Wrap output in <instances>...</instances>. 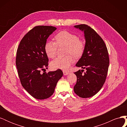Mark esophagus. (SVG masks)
<instances>
[{
    "mask_svg": "<svg viewBox=\"0 0 127 127\" xmlns=\"http://www.w3.org/2000/svg\"><path fill=\"white\" fill-rule=\"evenodd\" d=\"M63 73H64V75H67L69 74V72L68 71H65V70H63Z\"/></svg>",
    "mask_w": 127,
    "mask_h": 127,
    "instance_id": "1",
    "label": "esophagus"
}]
</instances>
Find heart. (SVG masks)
Here are the masks:
<instances>
[{
    "label": "heart",
    "instance_id": "heart-1",
    "mask_svg": "<svg viewBox=\"0 0 127 127\" xmlns=\"http://www.w3.org/2000/svg\"><path fill=\"white\" fill-rule=\"evenodd\" d=\"M55 39V42L48 41L44 47L46 54L50 58L56 57L58 47H66V54L71 55L75 58L80 57L83 54L85 44L76 34L63 31L56 34ZM73 63L74 59L70 55L64 57H59L52 61L51 66L55 69L67 70Z\"/></svg>",
    "mask_w": 127,
    "mask_h": 127
}]
</instances>
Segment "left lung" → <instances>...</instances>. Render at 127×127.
Listing matches in <instances>:
<instances>
[{
	"mask_svg": "<svg viewBox=\"0 0 127 127\" xmlns=\"http://www.w3.org/2000/svg\"><path fill=\"white\" fill-rule=\"evenodd\" d=\"M84 32L86 40L83 54L76 64L77 67L85 69L74 72L77 82L74 92L78 96L88 98L93 96L101 89L108 71L109 57L107 49L102 37L94 30L86 24L75 25Z\"/></svg>",
	"mask_w": 127,
	"mask_h": 127,
	"instance_id": "left-lung-1",
	"label": "left lung"
}]
</instances>
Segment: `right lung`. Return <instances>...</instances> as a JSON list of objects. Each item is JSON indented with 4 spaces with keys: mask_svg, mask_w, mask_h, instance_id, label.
<instances>
[{
    "mask_svg": "<svg viewBox=\"0 0 127 127\" xmlns=\"http://www.w3.org/2000/svg\"><path fill=\"white\" fill-rule=\"evenodd\" d=\"M57 29L52 26H36L27 33L17 49L16 65L22 86L34 98H48L53 94L63 76L60 69L41 73L48 66L44 47L47 40Z\"/></svg>",
    "mask_w": 127,
    "mask_h": 127,
    "instance_id": "add662e5",
    "label": "right lung"
}]
</instances>
